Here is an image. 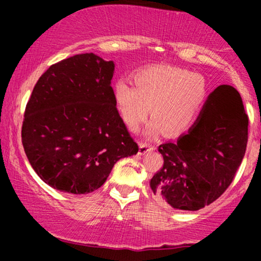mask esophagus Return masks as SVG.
<instances>
[{
  "instance_id": "obj_1",
  "label": "esophagus",
  "mask_w": 261,
  "mask_h": 261,
  "mask_svg": "<svg viewBox=\"0 0 261 261\" xmlns=\"http://www.w3.org/2000/svg\"><path fill=\"white\" fill-rule=\"evenodd\" d=\"M151 151H153V146H151L149 143H143V142L140 143V147H139V154L140 155L148 153V152H151Z\"/></svg>"
}]
</instances>
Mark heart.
<instances>
[{
  "mask_svg": "<svg viewBox=\"0 0 261 261\" xmlns=\"http://www.w3.org/2000/svg\"><path fill=\"white\" fill-rule=\"evenodd\" d=\"M135 87L125 80L113 88L114 104L130 130H137L148 116L147 136L164 130L178 136L194 125L207 99V85L201 74L172 66H152L134 76Z\"/></svg>",
  "mask_w": 261,
  "mask_h": 261,
  "instance_id": "b5f03b06",
  "label": "heart"
}]
</instances>
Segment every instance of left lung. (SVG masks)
<instances>
[{
	"label": "left lung",
	"instance_id": "1",
	"mask_svg": "<svg viewBox=\"0 0 261 261\" xmlns=\"http://www.w3.org/2000/svg\"><path fill=\"white\" fill-rule=\"evenodd\" d=\"M247 142L241 94L232 86H218L188 133L158 147L164 163L149 181L155 199L185 211L210 205L232 182Z\"/></svg>",
	"mask_w": 261,
	"mask_h": 261
}]
</instances>
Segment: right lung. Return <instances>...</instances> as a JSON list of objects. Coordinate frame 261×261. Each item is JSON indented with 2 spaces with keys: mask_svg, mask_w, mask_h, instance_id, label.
<instances>
[{
  "mask_svg": "<svg viewBox=\"0 0 261 261\" xmlns=\"http://www.w3.org/2000/svg\"><path fill=\"white\" fill-rule=\"evenodd\" d=\"M114 61L80 54L50 66L33 89L23 147L39 178L56 190L92 193L116 162L139 151L114 104Z\"/></svg>",
  "mask_w": 261,
  "mask_h": 261,
  "instance_id": "obj_1",
  "label": "right lung"
}]
</instances>
